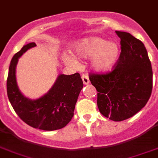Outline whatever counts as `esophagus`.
Instances as JSON below:
<instances>
[{
	"label": "esophagus",
	"mask_w": 158,
	"mask_h": 158,
	"mask_svg": "<svg viewBox=\"0 0 158 158\" xmlns=\"http://www.w3.org/2000/svg\"><path fill=\"white\" fill-rule=\"evenodd\" d=\"M81 78H82V81H83V84L84 85L89 84V79L88 75L83 74V75L81 76Z\"/></svg>",
	"instance_id": "esophagus-1"
}]
</instances>
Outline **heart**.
I'll return each mask as SVG.
<instances>
[{
  "mask_svg": "<svg viewBox=\"0 0 158 158\" xmlns=\"http://www.w3.org/2000/svg\"><path fill=\"white\" fill-rule=\"evenodd\" d=\"M74 56L80 59H90L91 67L99 73L111 70L118 61L119 46L115 42L98 37H86L74 44ZM64 62L69 65L77 66V62L71 55H65Z\"/></svg>",
  "mask_w": 158,
  "mask_h": 158,
  "instance_id": "obj_1",
  "label": "heart"
}]
</instances>
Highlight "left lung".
I'll use <instances>...</instances> for the list:
<instances>
[{
  "label": "left lung",
  "instance_id": "left-lung-1",
  "mask_svg": "<svg viewBox=\"0 0 158 158\" xmlns=\"http://www.w3.org/2000/svg\"><path fill=\"white\" fill-rule=\"evenodd\" d=\"M121 52L110 73L89 74L98 91L100 113L114 121L132 118L146 105L153 89V71L148 52L141 40L116 31Z\"/></svg>",
  "mask_w": 158,
  "mask_h": 158
}]
</instances>
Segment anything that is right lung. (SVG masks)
Returning a JSON list of instances; mask_svg holds the SVG:
<instances>
[{
  "instance_id": "right-lung-1",
  "label": "right lung",
  "mask_w": 158,
  "mask_h": 158,
  "mask_svg": "<svg viewBox=\"0 0 158 158\" xmlns=\"http://www.w3.org/2000/svg\"><path fill=\"white\" fill-rule=\"evenodd\" d=\"M37 46L34 42L25 44L13 56L7 78V94L16 114L27 125L35 129L52 131L62 129L73 117L75 105L83 88L78 73L60 74L54 85L42 97L31 100L20 91L16 79L18 59L28 49Z\"/></svg>"
}]
</instances>
